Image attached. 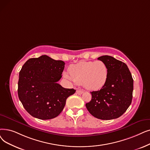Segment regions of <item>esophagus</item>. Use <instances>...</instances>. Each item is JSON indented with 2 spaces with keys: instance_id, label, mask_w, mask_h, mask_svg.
Wrapping results in <instances>:
<instances>
[{
  "instance_id": "34e87169",
  "label": "esophagus",
  "mask_w": 150,
  "mask_h": 150,
  "mask_svg": "<svg viewBox=\"0 0 150 150\" xmlns=\"http://www.w3.org/2000/svg\"><path fill=\"white\" fill-rule=\"evenodd\" d=\"M76 93L78 94H79V95H80V94H81L83 93V91H81V90H76Z\"/></svg>"
}]
</instances>
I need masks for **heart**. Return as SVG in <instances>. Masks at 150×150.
<instances>
[{
  "label": "heart",
  "mask_w": 150,
  "mask_h": 150,
  "mask_svg": "<svg viewBox=\"0 0 150 150\" xmlns=\"http://www.w3.org/2000/svg\"><path fill=\"white\" fill-rule=\"evenodd\" d=\"M69 74L65 71L64 76L76 84H82L89 91H97L106 84L108 77V70L102 61H81L71 65Z\"/></svg>",
  "instance_id": "obj_1"
}]
</instances>
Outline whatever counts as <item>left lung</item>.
<instances>
[{"mask_svg":"<svg viewBox=\"0 0 150 150\" xmlns=\"http://www.w3.org/2000/svg\"><path fill=\"white\" fill-rule=\"evenodd\" d=\"M106 64L108 77L99 91L91 92L92 99L86 103L89 112L103 120L119 118L131 105L134 80L127 65L110 56L97 58Z\"/></svg>","mask_w":150,"mask_h":150,"instance_id":"8db88e82","label":"left lung"}]
</instances>
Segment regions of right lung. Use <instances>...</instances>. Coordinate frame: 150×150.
Here are the masks:
<instances>
[{
    "instance_id": "1",
    "label": "right lung",
    "mask_w": 150,
    "mask_h": 150,
    "mask_svg": "<svg viewBox=\"0 0 150 150\" xmlns=\"http://www.w3.org/2000/svg\"><path fill=\"white\" fill-rule=\"evenodd\" d=\"M65 63L47 55L30 58L19 74L18 94L25 110L40 120L56 118L63 110L68 97L76 90L62 87L57 82L62 77Z\"/></svg>"
}]
</instances>
